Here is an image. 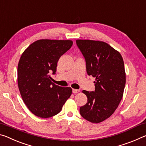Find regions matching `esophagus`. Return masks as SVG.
Returning <instances> with one entry per match:
<instances>
[{"label":"esophagus","instance_id":"1","mask_svg":"<svg viewBox=\"0 0 146 146\" xmlns=\"http://www.w3.org/2000/svg\"><path fill=\"white\" fill-rule=\"evenodd\" d=\"M79 92H80V90H78V89H72V92L74 93V94H76V93H78Z\"/></svg>","mask_w":146,"mask_h":146}]
</instances>
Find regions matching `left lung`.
<instances>
[{
  "instance_id": "8db88e82",
  "label": "left lung",
  "mask_w": 146,
  "mask_h": 146,
  "mask_svg": "<svg viewBox=\"0 0 146 146\" xmlns=\"http://www.w3.org/2000/svg\"><path fill=\"white\" fill-rule=\"evenodd\" d=\"M85 57L87 72L96 78L94 91L83 90L87 102L80 107V114L92 123L109 118L123 97L125 72L122 57L106 42L92 40H76Z\"/></svg>"
}]
</instances>
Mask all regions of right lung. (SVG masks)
Wrapping results in <instances>:
<instances>
[{
  "instance_id": "right-lung-1",
  "label": "right lung",
  "mask_w": 146,
  "mask_h": 146,
  "mask_svg": "<svg viewBox=\"0 0 146 146\" xmlns=\"http://www.w3.org/2000/svg\"><path fill=\"white\" fill-rule=\"evenodd\" d=\"M71 40L40 39L31 44L21 56L17 68L18 87L23 102L35 116L56 115L72 94L70 87L52 82L57 61L72 46Z\"/></svg>"
}]
</instances>
